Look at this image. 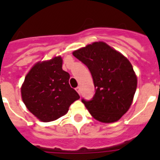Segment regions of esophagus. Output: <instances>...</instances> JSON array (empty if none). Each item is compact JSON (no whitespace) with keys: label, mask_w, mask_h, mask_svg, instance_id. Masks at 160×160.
Instances as JSON below:
<instances>
[{"label":"esophagus","mask_w":160,"mask_h":160,"mask_svg":"<svg viewBox=\"0 0 160 160\" xmlns=\"http://www.w3.org/2000/svg\"><path fill=\"white\" fill-rule=\"evenodd\" d=\"M75 90H76V91L78 92V94H79V95H80V87H79V86H78V87L76 88Z\"/></svg>","instance_id":"1"}]
</instances>
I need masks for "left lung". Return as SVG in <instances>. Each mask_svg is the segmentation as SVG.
<instances>
[{
  "mask_svg": "<svg viewBox=\"0 0 160 160\" xmlns=\"http://www.w3.org/2000/svg\"><path fill=\"white\" fill-rule=\"evenodd\" d=\"M92 75L95 93L81 100L90 114L103 123L119 120L131 105L137 88L133 66L124 55L105 42H94L73 52Z\"/></svg>",
  "mask_w": 160,
  "mask_h": 160,
  "instance_id": "1",
  "label": "left lung"
}]
</instances>
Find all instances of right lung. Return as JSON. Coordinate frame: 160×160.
Wrapping results in <instances>:
<instances>
[{
	"instance_id": "1",
	"label": "right lung",
	"mask_w": 160,
	"mask_h": 160,
	"mask_svg": "<svg viewBox=\"0 0 160 160\" xmlns=\"http://www.w3.org/2000/svg\"><path fill=\"white\" fill-rule=\"evenodd\" d=\"M69 79V73L62 70L60 56L36 63L21 86V97L29 111L43 122L65 115L70 105L80 99Z\"/></svg>"
}]
</instances>
